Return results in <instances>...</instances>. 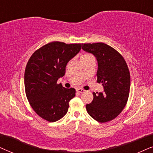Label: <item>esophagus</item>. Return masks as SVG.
<instances>
[{"label":"esophagus","instance_id":"esophagus-1","mask_svg":"<svg viewBox=\"0 0 153 153\" xmlns=\"http://www.w3.org/2000/svg\"><path fill=\"white\" fill-rule=\"evenodd\" d=\"M77 91H78V92H79V93H84L85 90V89H82V88H78V89H77Z\"/></svg>","mask_w":153,"mask_h":153}]
</instances>
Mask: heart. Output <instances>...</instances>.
Segmentation results:
<instances>
[{"instance_id":"heart-1","label":"heart","mask_w":153,"mask_h":153,"mask_svg":"<svg viewBox=\"0 0 153 153\" xmlns=\"http://www.w3.org/2000/svg\"><path fill=\"white\" fill-rule=\"evenodd\" d=\"M85 55H89V54H85Z\"/></svg>"}]
</instances>
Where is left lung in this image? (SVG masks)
<instances>
[{"label":"left lung","mask_w":153,"mask_h":153,"mask_svg":"<svg viewBox=\"0 0 153 153\" xmlns=\"http://www.w3.org/2000/svg\"><path fill=\"white\" fill-rule=\"evenodd\" d=\"M82 49L97 57V82L103 92H93L94 99L86 105L87 113L103 123L113 120L127 104L130 90V73L125 59L117 50L103 42L82 44Z\"/></svg>","instance_id":"obj_1"}]
</instances>
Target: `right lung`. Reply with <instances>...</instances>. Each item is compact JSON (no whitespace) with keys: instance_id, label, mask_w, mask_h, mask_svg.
I'll return each instance as SVG.
<instances>
[{"instance_id":"obj_1","label":"right lung","mask_w":153,"mask_h":153,"mask_svg":"<svg viewBox=\"0 0 153 153\" xmlns=\"http://www.w3.org/2000/svg\"><path fill=\"white\" fill-rule=\"evenodd\" d=\"M80 49V43L51 42L35 51L28 60L24 73L26 95L42 119L56 122L68 111L75 89L65 88L57 80L65 75L66 64Z\"/></svg>"}]
</instances>
